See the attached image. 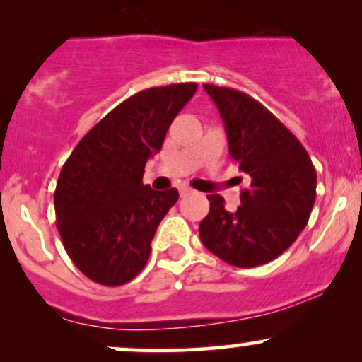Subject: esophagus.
<instances>
[{
  "instance_id": "34e87169",
  "label": "esophagus",
  "mask_w": 362,
  "mask_h": 362,
  "mask_svg": "<svg viewBox=\"0 0 362 362\" xmlns=\"http://www.w3.org/2000/svg\"><path fill=\"white\" fill-rule=\"evenodd\" d=\"M178 192H180L182 197H184V195L190 192V189H189V187H178Z\"/></svg>"
}]
</instances>
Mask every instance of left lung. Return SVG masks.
Segmentation results:
<instances>
[{
  "label": "left lung",
  "mask_w": 362,
  "mask_h": 362,
  "mask_svg": "<svg viewBox=\"0 0 362 362\" xmlns=\"http://www.w3.org/2000/svg\"><path fill=\"white\" fill-rule=\"evenodd\" d=\"M221 115L230 156L248 180L242 204L224 209L207 195L209 214L199 224L201 242L236 267H257L288 250L308 223L317 197V172L296 136L243 91L202 85Z\"/></svg>",
  "instance_id": "8db88e82"
}]
</instances>
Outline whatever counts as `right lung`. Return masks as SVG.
I'll return each instance as SVG.
<instances>
[{"mask_svg":"<svg viewBox=\"0 0 362 362\" xmlns=\"http://www.w3.org/2000/svg\"><path fill=\"white\" fill-rule=\"evenodd\" d=\"M195 90V83H177L132 95L62 165L54 192L57 231L69 259L93 282L122 286L146 265L158 224L178 192L144 185V167Z\"/></svg>","mask_w":362,"mask_h":362,"instance_id":"1","label":"right lung"}]
</instances>
